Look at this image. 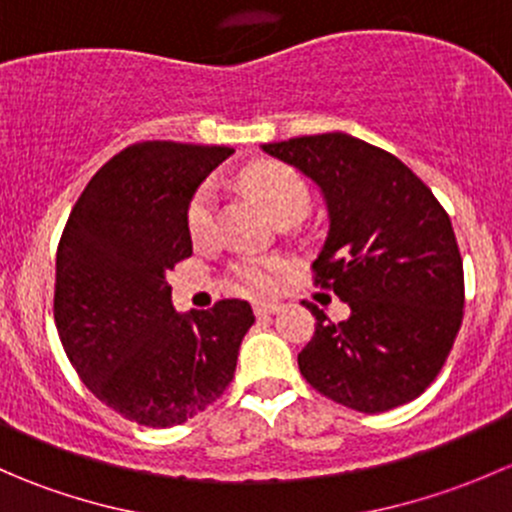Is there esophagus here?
<instances>
[{
    "label": "esophagus",
    "mask_w": 512,
    "mask_h": 512,
    "mask_svg": "<svg viewBox=\"0 0 512 512\" xmlns=\"http://www.w3.org/2000/svg\"><path fill=\"white\" fill-rule=\"evenodd\" d=\"M280 309H282L280 302H255L257 317H270V314H277Z\"/></svg>",
    "instance_id": "34e87169"
}]
</instances>
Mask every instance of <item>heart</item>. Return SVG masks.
<instances>
[{"instance_id":"b5f03b06","label":"heart","mask_w":512,"mask_h":512,"mask_svg":"<svg viewBox=\"0 0 512 512\" xmlns=\"http://www.w3.org/2000/svg\"><path fill=\"white\" fill-rule=\"evenodd\" d=\"M242 185L270 210L275 220L285 215H304L309 208V185L294 168L277 160H260L245 168ZM215 188L210 183L200 185L185 210V227L193 242H208L215 235ZM287 262L277 255H242L230 265V280L240 292L270 294L280 285Z\"/></svg>"}]
</instances>
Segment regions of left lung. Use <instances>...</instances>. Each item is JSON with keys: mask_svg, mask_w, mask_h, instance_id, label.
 Returning <instances> with one entry per match:
<instances>
[{"mask_svg": "<svg viewBox=\"0 0 512 512\" xmlns=\"http://www.w3.org/2000/svg\"><path fill=\"white\" fill-rule=\"evenodd\" d=\"M262 148L322 188L332 223L314 285L352 307L349 319L332 322L307 302L317 322L297 356L302 376L361 414L418 399L446 364L466 304L448 213L409 165L347 133Z\"/></svg>", "mask_w": 512, "mask_h": 512, "instance_id": "obj_1", "label": "left lung"}]
</instances>
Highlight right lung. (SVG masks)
I'll list each match as a JSON object with an SVG mask.
<instances>
[{
    "label": "right lung",
    "instance_id": "right-lung-1",
    "mask_svg": "<svg viewBox=\"0 0 512 512\" xmlns=\"http://www.w3.org/2000/svg\"><path fill=\"white\" fill-rule=\"evenodd\" d=\"M232 148L131 143L98 168L56 247L54 322L98 401L138 426L168 428L225 394L255 322L242 299L173 312L165 275L193 255L185 210Z\"/></svg>",
    "mask_w": 512,
    "mask_h": 512
}]
</instances>
